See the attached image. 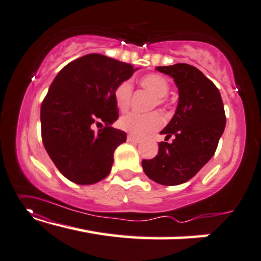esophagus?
I'll list each match as a JSON object with an SVG mask.
<instances>
[{
	"instance_id": "obj_1",
	"label": "esophagus",
	"mask_w": 261,
	"mask_h": 261,
	"mask_svg": "<svg viewBox=\"0 0 261 261\" xmlns=\"http://www.w3.org/2000/svg\"><path fill=\"white\" fill-rule=\"evenodd\" d=\"M127 142L138 144V143H141V138L135 137V136H132V135H127Z\"/></svg>"
}]
</instances>
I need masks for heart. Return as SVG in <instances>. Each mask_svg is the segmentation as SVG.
I'll return each instance as SVG.
<instances>
[{
	"label": "heart",
	"instance_id": "heart-1",
	"mask_svg": "<svg viewBox=\"0 0 261 261\" xmlns=\"http://www.w3.org/2000/svg\"><path fill=\"white\" fill-rule=\"evenodd\" d=\"M139 84L155 96L152 108L155 106L161 107L164 104V97L168 96L170 91V84L165 77L158 75V73H147L139 79ZM132 91H134V87L130 81L120 82L115 88V102L120 111H125L129 109ZM163 124H164V118L157 111L150 112V114L129 112L119 119L120 129L130 132L136 137H144V136L152 134L155 130L161 129Z\"/></svg>",
	"mask_w": 261,
	"mask_h": 261
}]
</instances>
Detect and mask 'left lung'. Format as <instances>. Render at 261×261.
Returning <instances> with one entry per match:
<instances>
[{
    "label": "left lung",
    "instance_id": "obj_1",
    "mask_svg": "<svg viewBox=\"0 0 261 261\" xmlns=\"http://www.w3.org/2000/svg\"><path fill=\"white\" fill-rule=\"evenodd\" d=\"M176 82L179 100L176 114L161 134L158 154L143 159L144 172L162 185H179L196 176L215 154L226 125L218 88L200 70L185 63L155 67ZM173 137L172 142L166 140Z\"/></svg>",
    "mask_w": 261,
    "mask_h": 261
}]
</instances>
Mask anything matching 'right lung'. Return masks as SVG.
I'll use <instances>...</instances> for the list:
<instances>
[{"instance_id":"obj_1","label":"right lung","mask_w":261,"mask_h":261,"mask_svg":"<svg viewBox=\"0 0 261 261\" xmlns=\"http://www.w3.org/2000/svg\"><path fill=\"white\" fill-rule=\"evenodd\" d=\"M136 70L99 54L70 62L57 73L41 106L42 142L69 180L90 185L111 171L116 147L126 134L110 125L118 119L114 91ZM101 126L95 133L93 126Z\"/></svg>"}]
</instances>
